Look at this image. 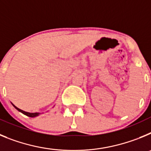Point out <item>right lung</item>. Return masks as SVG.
Returning a JSON list of instances; mask_svg holds the SVG:
<instances>
[{"label": "right lung", "mask_w": 151, "mask_h": 151, "mask_svg": "<svg viewBox=\"0 0 151 151\" xmlns=\"http://www.w3.org/2000/svg\"><path fill=\"white\" fill-rule=\"evenodd\" d=\"M11 104H12V103H11ZM12 105H13V106H14V107H15L16 109L18 110V111H19L20 113H23L24 115L27 116H29V117H32V118H33V117L38 116H39V114H41L40 113H29V112H26V111H24V110H20V109H19L18 107H17V106H16L14 104H12Z\"/></svg>", "instance_id": "add662e5"}]
</instances>
